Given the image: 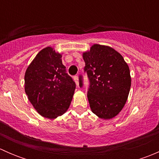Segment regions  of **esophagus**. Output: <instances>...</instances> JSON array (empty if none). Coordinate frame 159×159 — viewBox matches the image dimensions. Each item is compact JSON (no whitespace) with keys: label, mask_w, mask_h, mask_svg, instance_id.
I'll use <instances>...</instances> for the list:
<instances>
[{"label":"esophagus","mask_w":159,"mask_h":159,"mask_svg":"<svg viewBox=\"0 0 159 159\" xmlns=\"http://www.w3.org/2000/svg\"><path fill=\"white\" fill-rule=\"evenodd\" d=\"M74 81H75V84H76L77 86H79V80H78V76L74 77Z\"/></svg>","instance_id":"1"}]
</instances>
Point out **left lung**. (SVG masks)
I'll return each mask as SVG.
<instances>
[{
    "label": "left lung",
    "instance_id": "1",
    "mask_svg": "<svg viewBox=\"0 0 159 159\" xmlns=\"http://www.w3.org/2000/svg\"><path fill=\"white\" fill-rule=\"evenodd\" d=\"M83 59L90 81V108L98 118H113L127 102L131 83L129 65L115 49L97 44L83 53ZM79 79L82 87L81 76Z\"/></svg>",
    "mask_w": 159,
    "mask_h": 159
}]
</instances>
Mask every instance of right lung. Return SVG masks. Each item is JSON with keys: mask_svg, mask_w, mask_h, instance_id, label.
<instances>
[{"mask_svg": "<svg viewBox=\"0 0 159 159\" xmlns=\"http://www.w3.org/2000/svg\"><path fill=\"white\" fill-rule=\"evenodd\" d=\"M61 57L53 48H45L35 56L25 75L28 100L39 115L50 119L67 111L76 87L66 73Z\"/></svg>", "mask_w": 159, "mask_h": 159, "instance_id": "right-lung-1", "label": "right lung"}]
</instances>
